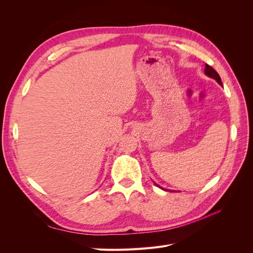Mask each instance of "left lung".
<instances>
[{"instance_id": "obj_1", "label": "left lung", "mask_w": 253, "mask_h": 253, "mask_svg": "<svg viewBox=\"0 0 253 253\" xmlns=\"http://www.w3.org/2000/svg\"><path fill=\"white\" fill-rule=\"evenodd\" d=\"M205 74H206L207 76H208V77H210V78H212V79H214V80H216V82L219 84V85L223 86V83H221V79H220V77H219V75L216 73V71H214L210 65H208V64L205 65ZM154 183H155V182H154ZM155 185H156L158 188H160V189L166 190L165 188H163V187H160L159 185H157V183H155ZM166 191H169V190H166Z\"/></svg>"}]
</instances>
